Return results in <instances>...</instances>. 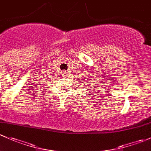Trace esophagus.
I'll list each match as a JSON object with an SVG mask.
<instances>
[{
	"instance_id": "1",
	"label": "esophagus",
	"mask_w": 151,
	"mask_h": 151,
	"mask_svg": "<svg viewBox=\"0 0 151 151\" xmlns=\"http://www.w3.org/2000/svg\"><path fill=\"white\" fill-rule=\"evenodd\" d=\"M63 73V76H67V75H68V73H67L66 72V71H63V73Z\"/></svg>"
}]
</instances>
